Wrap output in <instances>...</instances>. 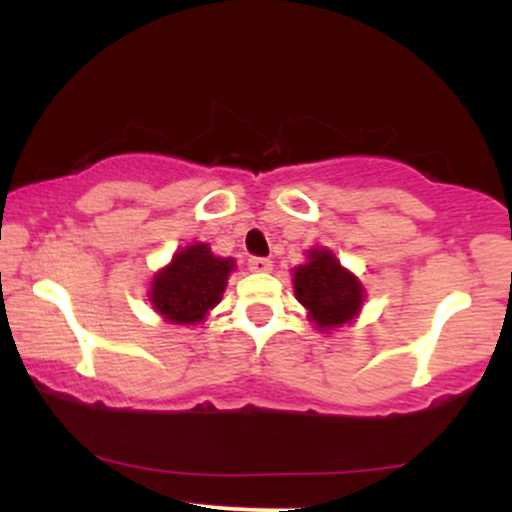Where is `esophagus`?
<instances>
[{
  "mask_svg": "<svg viewBox=\"0 0 512 512\" xmlns=\"http://www.w3.org/2000/svg\"><path fill=\"white\" fill-rule=\"evenodd\" d=\"M248 267H250V272H257V274L272 272V262H269L267 257H250Z\"/></svg>",
  "mask_w": 512,
  "mask_h": 512,
  "instance_id": "obj_1",
  "label": "esophagus"
}]
</instances>
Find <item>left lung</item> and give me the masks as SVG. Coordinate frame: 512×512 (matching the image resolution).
<instances>
[{"label":"left lung","instance_id":"obj_1","mask_svg":"<svg viewBox=\"0 0 512 512\" xmlns=\"http://www.w3.org/2000/svg\"><path fill=\"white\" fill-rule=\"evenodd\" d=\"M293 293L320 332L351 325L366 301V289L358 276L342 267L327 248L305 252V262L293 269Z\"/></svg>","mask_w":512,"mask_h":512}]
</instances>
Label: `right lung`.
Wrapping results in <instances>:
<instances>
[{
  "label": "right lung",
  "instance_id": "add662e5",
  "mask_svg": "<svg viewBox=\"0 0 512 512\" xmlns=\"http://www.w3.org/2000/svg\"><path fill=\"white\" fill-rule=\"evenodd\" d=\"M233 269L236 260L214 255L207 243L185 245L151 279V308L170 325L204 322L219 305Z\"/></svg>",
  "mask_w": 512,
  "mask_h": 512
}]
</instances>
